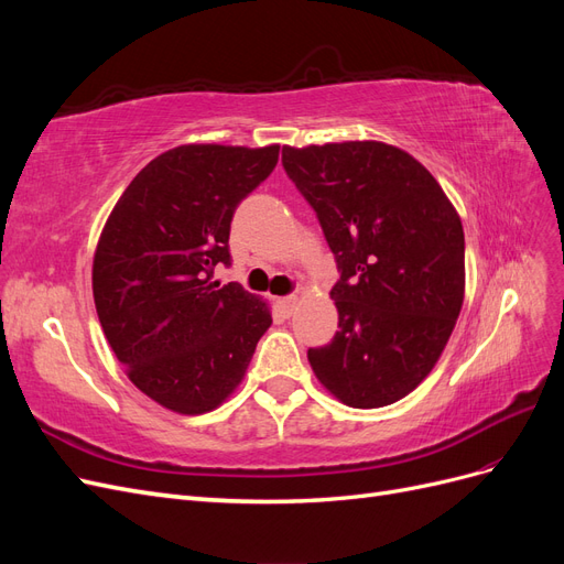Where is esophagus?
<instances>
[{"label": "esophagus", "mask_w": 564, "mask_h": 564, "mask_svg": "<svg viewBox=\"0 0 564 564\" xmlns=\"http://www.w3.org/2000/svg\"><path fill=\"white\" fill-rule=\"evenodd\" d=\"M278 305L282 308V313L289 317V315H292V313L296 311L299 299H296V296H284V299H278Z\"/></svg>", "instance_id": "34e87169"}]
</instances>
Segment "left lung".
<instances>
[{
    "label": "left lung",
    "mask_w": 564,
    "mask_h": 564,
    "mask_svg": "<svg viewBox=\"0 0 564 564\" xmlns=\"http://www.w3.org/2000/svg\"><path fill=\"white\" fill-rule=\"evenodd\" d=\"M340 268L332 344L311 348L317 381L355 409L409 395L437 365L466 292L464 226L433 174L398 145L282 148Z\"/></svg>",
    "instance_id": "1"
}]
</instances>
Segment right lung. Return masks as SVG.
<instances>
[{"instance_id":"obj_1","label":"right lung","mask_w":564,"mask_h":564,"mask_svg":"<svg viewBox=\"0 0 564 564\" xmlns=\"http://www.w3.org/2000/svg\"><path fill=\"white\" fill-rule=\"evenodd\" d=\"M280 145L185 143L145 164L94 251L100 327L129 381L169 412L197 416L242 383L270 303L212 282L230 263L232 214L270 176Z\"/></svg>"}]
</instances>
